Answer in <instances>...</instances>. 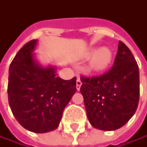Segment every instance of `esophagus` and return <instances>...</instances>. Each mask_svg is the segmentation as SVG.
Segmentation results:
<instances>
[{"label":"esophagus","instance_id":"obj_1","mask_svg":"<svg viewBox=\"0 0 147 147\" xmlns=\"http://www.w3.org/2000/svg\"><path fill=\"white\" fill-rule=\"evenodd\" d=\"M81 84H82V82H81L80 78H78V79H77V82H76V86H77V90H78V91L80 90Z\"/></svg>","mask_w":147,"mask_h":147}]
</instances>
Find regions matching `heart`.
Instances as JSON below:
<instances>
[{
	"label": "heart",
	"mask_w": 147,
	"mask_h": 147,
	"mask_svg": "<svg viewBox=\"0 0 147 147\" xmlns=\"http://www.w3.org/2000/svg\"><path fill=\"white\" fill-rule=\"evenodd\" d=\"M89 70L94 73L102 72L107 69L113 61V53L109 47H93L84 53V57H91Z\"/></svg>",
	"instance_id": "heart-1"
}]
</instances>
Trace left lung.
I'll use <instances>...</instances> for the list:
<instances>
[{
  "label": "left lung",
  "instance_id": "8db88e82",
  "mask_svg": "<svg viewBox=\"0 0 147 147\" xmlns=\"http://www.w3.org/2000/svg\"><path fill=\"white\" fill-rule=\"evenodd\" d=\"M80 92L92 127L110 131L123 127L139 100V70L131 50L122 41L113 67L94 78H81Z\"/></svg>",
  "mask_w": 147,
  "mask_h": 147
}]
</instances>
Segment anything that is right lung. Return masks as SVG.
Returning a JSON list of instances; mask_svg holds the SVG:
<instances>
[{"instance_id": "right-lung-1", "label": "right lung", "mask_w": 147, "mask_h": 147, "mask_svg": "<svg viewBox=\"0 0 147 147\" xmlns=\"http://www.w3.org/2000/svg\"><path fill=\"white\" fill-rule=\"evenodd\" d=\"M37 39L26 43L9 66L8 95L11 111L26 129L46 133L57 129L65 107L75 94L76 78L56 76V67L43 66L34 53Z\"/></svg>"}]
</instances>
